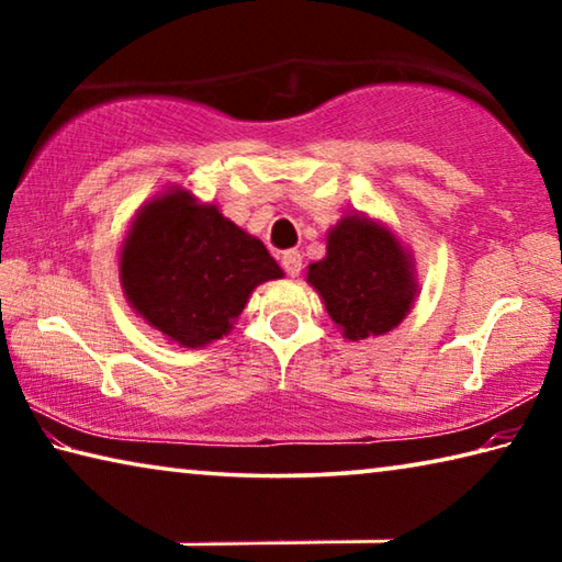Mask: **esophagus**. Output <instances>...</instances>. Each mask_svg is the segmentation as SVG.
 <instances>
[{
  "label": "esophagus",
  "instance_id": "esophagus-1",
  "mask_svg": "<svg viewBox=\"0 0 562 562\" xmlns=\"http://www.w3.org/2000/svg\"><path fill=\"white\" fill-rule=\"evenodd\" d=\"M280 265H282V270H284V274H288V278H297L300 270H302V255L297 250H284L280 255Z\"/></svg>",
  "mask_w": 562,
  "mask_h": 562
}]
</instances>
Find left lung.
Segmentation results:
<instances>
[{
	"instance_id": "left-lung-1",
	"label": "left lung",
	"mask_w": 562,
	"mask_h": 562,
	"mask_svg": "<svg viewBox=\"0 0 562 562\" xmlns=\"http://www.w3.org/2000/svg\"><path fill=\"white\" fill-rule=\"evenodd\" d=\"M307 282L347 339L394 329L416 294L404 247L386 227L361 215H347L329 231L327 258L310 265Z\"/></svg>"
}]
</instances>
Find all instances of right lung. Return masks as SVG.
<instances>
[{"mask_svg":"<svg viewBox=\"0 0 562 562\" xmlns=\"http://www.w3.org/2000/svg\"><path fill=\"white\" fill-rule=\"evenodd\" d=\"M278 278L268 247L186 190L150 201L121 250L131 307L180 347L227 335L250 292Z\"/></svg>","mask_w":562,"mask_h":562,"instance_id":"1","label":"right lung"}]
</instances>
